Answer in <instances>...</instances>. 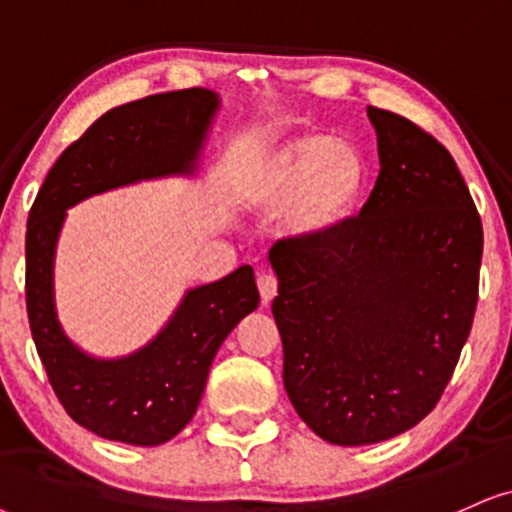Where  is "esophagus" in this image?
<instances>
[{
  "instance_id": "1",
  "label": "esophagus",
  "mask_w": 512,
  "mask_h": 512,
  "mask_svg": "<svg viewBox=\"0 0 512 512\" xmlns=\"http://www.w3.org/2000/svg\"><path fill=\"white\" fill-rule=\"evenodd\" d=\"M256 282H258V292H261L263 304H270V301L277 296V277L273 273H268V270H261Z\"/></svg>"
}]
</instances>
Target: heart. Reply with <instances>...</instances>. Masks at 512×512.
<instances>
[{
  "mask_svg": "<svg viewBox=\"0 0 512 512\" xmlns=\"http://www.w3.org/2000/svg\"><path fill=\"white\" fill-rule=\"evenodd\" d=\"M368 166L361 151L337 137L308 132L266 154L246 175V199L254 206H287V230L299 237L325 235L358 206Z\"/></svg>",
  "mask_w": 512,
  "mask_h": 512,
  "instance_id": "b5f03b06",
  "label": "heart"
}]
</instances>
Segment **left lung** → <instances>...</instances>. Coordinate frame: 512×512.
<instances>
[{
  "label": "left lung",
  "mask_w": 512,
  "mask_h": 512,
  "mask_svg": "<svg viewBox=\"0 0 512 512\" xmlns=\"http://www.w3.org/2000/svg\"><path fill=\"white\" fill-rule=\"evenodd\" d=\"M380 175L356 218L270 249L289 401L320 439L363 446L432 413L468 342L482 220L444 144L368 106Z\"/></svg>",
  "instance_id": "obj_1"
}]
</instances>
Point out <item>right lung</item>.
Wrapping results in <instances>:
<instances>
[{
	"label": "right lung",
	"mask_w": 512,
	"mask_h": 512,
	"mask_svg": "<svg viewBox=\"0 0 512 512\" xmlns=\"http://www.w3.org/2000/svg\"><path fill=\"white\" fill-rule=\"evenodd\" d=\"M218 94H151L97 118L44 178L25 232V306L37 353L66 413L99 437L132 446L173 439L197 413L213 356L258 306L251 266L189 289L168 325L132 356H87L61 330L54 311V249L66 208L92 194L163 175H189Z\"/></svg>",
	"instance_id": "add662e5"
}]
</instances>
